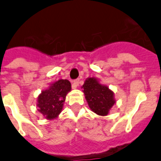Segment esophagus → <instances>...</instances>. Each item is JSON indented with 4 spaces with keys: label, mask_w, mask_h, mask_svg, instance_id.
<instances>
[{
    "label": "esophagus",
    "mask_w": 161,
    "mask_h": 161,
    "mask_svg": "<svg viewBox=\"0 0 161 161\" xmlns=\"http://www.w3.org/2000/svg\"><path fill=\"white\" fill-rule=\"evenodd\" d=\"M79 79H76V80H74L73 82H72V85H71L72 89H74V90L76 89V88H77L78 86H79Z\"/></svg>",
    "instance_id": "1"
}]
</instances>
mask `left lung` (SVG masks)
<instances>
[{
    "instance_id": "left-lung-1",
    "label": "left lung",
    "mask_w": 161,
    "mask_h": 161,
    "mask_svg": "<svg viewBox=\"0 0 161 161\" xmlns=\"http://www.w3.org/2000/svg\"><path fill=\"white\" fill-rule=\"evenodd\" d=\"M91 111L99 116H106L116 103L114 93L107 86L100 83L95 77H89L86 79L82 86Z\"/></svg>"
}]
</instances>
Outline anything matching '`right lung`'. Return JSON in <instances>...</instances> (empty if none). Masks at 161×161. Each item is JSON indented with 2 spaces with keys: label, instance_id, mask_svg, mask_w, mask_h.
<instances>
[{
  "label": "right lung",
  "instance_id": "obj_1",
  "mask_svg": "<svg viewBox=\"0 0 161 161\" xmlns=\"http://www.w3.org/2000/svg\"><path fill=\"white\" fill-rule=\"evenodd\" d=\"M71 91V84L67 79H59L49 84L47 89L37 97L38 111L47 120L58 118L63 110L66 96Z\"/></svg>",
  "mask_w": 161,
  "mask_h": 161
}]
</instances>
